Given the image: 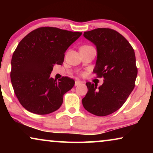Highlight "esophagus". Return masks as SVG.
Wrapping results in <instances>:
<instances>
[{"instance_id": "34e87169", "label": "esophagus", "mask_w": 153, "mask_h": 153, "mask_svg": "<svg viewBox=\"0 0 153 153\" xmlns=\"http://www.w3.org/2000/svg\"><path fill=\"white\" fill-rule=\"evenodd\" d=\"M83 83L82 81H79V80H76V81H75L74 85H75V86H77V85H80L81 83Z\"/></svg>"}]
</instances>
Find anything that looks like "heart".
I'll return each mask as SVG.
<instances>
[{"label":"heart","mask_w":153,"mask_h":153,"mask_svg":"<svg viewBox=\"0 0 153 153\" xmlns=\"http://www.w3.org/2000/svg\"><path fill=\"white\" fill-rule=\"evenodd\" d=\"M85 47H88V46H85Z\"/></svg>","instance_id":"obj_1"}]
</instances>
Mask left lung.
Instances as JSON below:
<instances>
[{
	"label": "left lung",
	"instance_id": "1",
	"mask_svg": "<svg viewBox=\"0 0 153 153\" xmlns=\"http://www.w3.org/2000/svg\"><path fill=\"white\" fill-rule=\"evenodd\" d=\"M97 48L93 72L104 77V83H86L88 93L82 99L83 107L92 114L104 116L118 110L135 86L137 76L134 51L117 31L97 28L83 33Z\"/></svg>",
	"mask_w": 153,
	"mask_h": 153
}]
</instances>
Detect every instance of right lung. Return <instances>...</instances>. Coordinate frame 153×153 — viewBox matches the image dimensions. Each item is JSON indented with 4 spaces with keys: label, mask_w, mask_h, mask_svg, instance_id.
<instances>
[{
    "label": "right lung",
    "mask_w": 153,
    "mask_h": 153,
    "mask_svg": "<svg viewBox=\"0 0 153 153\" xmlns=\"http://www.w3.org/2000/svg\"><path fill=\"white\" fill-rule=\"evenodd\" d=\"M81 34L42 27L19 43L12 55L10 77L16 97L27 111L45 115L62 105L63 95L75 82L67 76L57 81L50 74L53 65H62L66 50Z\"/></svg>",
    "instance_id": "1"
}]
</instances>
